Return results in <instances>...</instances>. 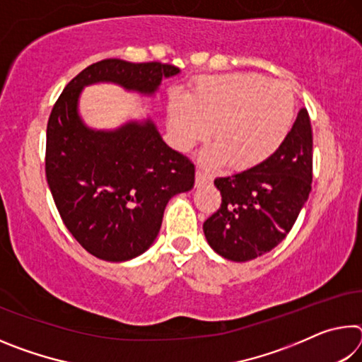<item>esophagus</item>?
<instances>
[{
    "instance_id": "obj_1",
    "label": "esophagus",
    "mask_w": 362,
    "mask_h": 362,
    "mask_svg": "<svg viewBox=\"0 0 362 362\" xmlns=\"http://www.w3.org/2000/svg\"><path fill=\"white\" fill-rule=\"evenodd\" d=\"M211 180H212V177L207 173H204L203 169H196V185H204V183L211 182Z\"/></svg>"
}]
</instances>
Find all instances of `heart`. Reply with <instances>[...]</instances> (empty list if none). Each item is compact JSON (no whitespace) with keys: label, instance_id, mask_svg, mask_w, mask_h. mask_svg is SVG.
<instances>
[{"label":"heart","instance_id":"obj_1","mask_svg":"<svg viewBox=\"0 0 362 362\" xmlns=\"http://www.w3.org/2000/svg\"><path fill=\"white\" fill-rule=\"evenodd\" d=\"M296 118L291 84L255 73L203 78L188 99L173 100L168 127L174 145L188 151L209 137L216 142L201 155L209 168L230 164L236 170L260 166L286 142Z\"/></svg>","mask_w":362,"mask_h":362}]
</instances>
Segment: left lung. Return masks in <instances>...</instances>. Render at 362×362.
<instances>
[{
	"instance_id": "obj_1",
	"label": "left lung",
	"mask_w": 362,
	"mask_h": 362,
	"mask_svg": "<svg viewBox=\"0 0 362 362\" xmlns=\"http://www.w3.org/2000/svg\"><path fill=\"white\" fill-rule=\"evenodd\" d=\"M313 180V134L306 108H300L286 142L260 166L218 177L222 204L203 225L218 255L247 262L284 240L308 199Z\"/></svg>"
}]
</instances>
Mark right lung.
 <instances>
[{"instance_id":"obj_1","label":"right lung","mask_w":362,"mask_h":362,"mask_svg":"<svg viewBox=\"0 0 362 362\" xmlns=\"http://www.w3.org/2000/svg\"><path fill=\"white\" fill-rule=\"evenodd\" d=\"M180 70L105 59L65 86L46 132V179L73 238L97 259L124 262L156 240L169 199L194 185V166L163 142L151 119L94 131L78 115L84 86L115 83L151 95Z\"/></svg>"}]
</instances>
